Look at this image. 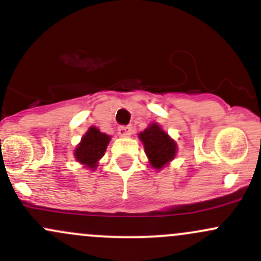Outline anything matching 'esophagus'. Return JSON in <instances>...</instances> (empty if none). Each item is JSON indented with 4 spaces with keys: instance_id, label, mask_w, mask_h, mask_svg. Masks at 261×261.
I'll list each match as a JSON object with an SVG mask.
<instances>
[{
    "instance_id": "34e87169",
    "label": "esophagus",
    "mask_w": 261,
    "mask_h": 261,
    "mask_svg": "<svg viewBox=\"0 0 261 261\" xmlns=\"http://www.w3.org/2000/svg\"><path fill=\"white\" fill-rule=\"evenodd\" d=\"M117 131H119L120 136H122V138H126V136H130L131 133H133V126L122 125V126H120L119 128H117Z\"/></svg>"
}]
</instances>
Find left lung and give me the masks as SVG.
<instances>
[{
    "label": "left lung",
    "instance_id": "1",
    "mask_svg": "<svg viewBox=\"0 0 261 261\" xmlns=\"http://www.w3.org/2000/svg\"><path fill=\"white\" fill-rule=\"evenodd\" d=\"M145 147L150 164L155 169H161L175 158L176 144L169 138L158 123H152L139 135Z\"/></svg>",
    "mask_w": 261,
    "mask_h": 261
}]
</instances>
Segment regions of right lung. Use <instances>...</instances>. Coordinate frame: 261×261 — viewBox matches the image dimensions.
I'll return each instance as SVG.
<instances>
[{"instance_id": "right-lung-1", "label": "right lung", "mask_w": 261, "mask_h": 261, "mask_svg": "<svg viewBox=\"0 0 261 261\" xmlns=\"http://www.w3.org/2000/svg\"><path fill=\"white\" fill-rule=\"evenodd\" d=\"M110 136L100 133L96 127H90L84 135L80 145L75 150V158L79 163L94 169L96 163L105 155Z\"/></svg>"}]
</instances>
